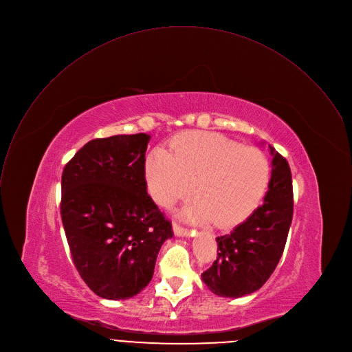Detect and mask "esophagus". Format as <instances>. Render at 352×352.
Instances as JSON below:
<instances>
[{
	"label": "esophagus",
	"mask_w": 352,
	"mask_h": 352,
	"mask_svg": "<svg viewBox=\"0 0 352 352\" xmlns=\"http://www.w3.org/2000/svg\"><path fill=\"white\" fill-rule=\"evenodd\" d=\"M173 232L176 236H190V234H194V230L192 229H187L184 226H180L179 223H173Z\"/></svg>",
	"instance_id": "esophagus-1"
}]
</instances>
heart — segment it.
Instances as JSON below:
<instances>
[{
  "label": "heart",
  "instance_id": "1",
  "mask_svg": "<svg viewBox=\"0 0 352 352\" xmlns=\"http://www.w3.org/2000/svg\"><path fill=\"white\" fill-rule=\"evenodd\" d=\"M150 194L172 205L191 194L198 198L183 209L192 221H210L229 228L250 217L265 197L270 162L256 147L212 131H188L170 142V150L154 148L146 160Z\"/></svg>",
  "mask_w": 352,
  "mask_h": 352
}]
</instances>
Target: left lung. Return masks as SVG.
<instances>
[{
    "instance_id": "obj_1",
    "label": "left lung",
    "mask_w": 352,
    "mask_h": 352,
    "mask_svg": "<svg viewBox=\"0 0 352 352\" xmlns=\"http://www.w3.org/2000/svg\"><path fill=\"white\" fill-rule=\"evenodd\" d=\"M272 176L263 204L229 234L217 237L218 258L201 277L221 297H243L261 289L276 269L293 221V182L285 157L272 146Z\"/></svg>"
}]
</instances>
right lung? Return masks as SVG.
I'll return each mask as SVG.
<instances>
[{"mask_svg": "<svg viewBox=\"0 0 352 352\" xmlns=\"http://www.w3.org/2000/svg\"><path fill=\"white\" fill-rule=\"evenodd\" d=\"M150 135L94 138L62 172L60 218L85 283L107 300H127L153 278L172 223L147 192Z\"/></svg>", "mask_w": 352, "mask_h": 352, "instance_id": "1", "label": "right lung"}]
</instances>
